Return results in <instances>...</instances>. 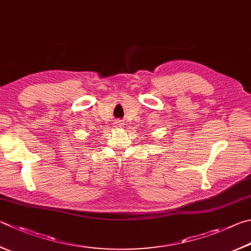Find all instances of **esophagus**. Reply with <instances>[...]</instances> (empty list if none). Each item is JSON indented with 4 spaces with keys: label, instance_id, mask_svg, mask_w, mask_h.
Masks as SVG:
<instances>
[{
    "label": "esophagus",
    "instance_id": "1",
    "mask_svg": "<svg viewBox=\"0 0 251 251\" xmlns=\"http://www.w3.org/2000/svg\"><path fill=\"white\" fill-rule=\"evenodd\" d=\"M115 125L121 126V125H123V122H122V121H116V122H115Z\"/></svg>",
    "mask_w": 251,
    "mask_h": 251
}]
</instances>
